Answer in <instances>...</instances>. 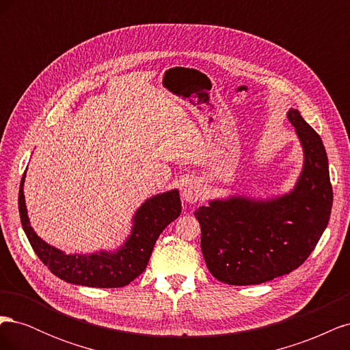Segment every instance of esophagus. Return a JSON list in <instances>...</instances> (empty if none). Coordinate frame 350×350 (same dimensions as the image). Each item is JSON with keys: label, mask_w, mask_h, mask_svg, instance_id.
<instances>
[{"label": "esophagus", "mask_w": 350, "mask_h": 350, "mask_svg": "<svg viewBox=\"0 0 350 350\" xmlns=\"http://www.w3.org/2000/svg\"><path fill=\"white\" fill-rule=\"evenodd\" d=\"M201 197V187L198 181H189L183 191V198L189 204H194Z\"/></svg>", "instance_id": "1"}]
</instances>
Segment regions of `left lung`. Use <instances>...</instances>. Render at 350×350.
I'll return each instance as SVG.
<instances>
[{
    "instance_id": "8db88e82",
    "label": "left lung",
    "mask_w": 350,
    "mask_h": 350,
    "mask_svg": "<svg viewBox=\"0 0 350 350\" xmlns=\"http://www.w3.org/2000/svg\"><path fill=\"white\" fill-rule=\"evenodd\" d=\"M288 118L305 152L295 189L278 200L229 198L198 207L201 252L207 269L226 284H260L302 266L330 219L333 188L327 153L312 126L296 109Z\"/></svg>"
}]
</instances>
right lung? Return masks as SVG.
<instances>
[{"label":"right lung","mask_w":350,"mask_h":350,"mask_svg":"<svg viewBox=\"0 0 350 350\" xmlns=\"http://www.w3.org/2000/svg\"><path fill=\"white\" fill-rule=\"evenodd\" d=\"M20 183L18 211L22 226L39 260L67 283L90 288H122L146 270L154 242L162 230L181 215V198L176 189L159 194L139 208L134 217L133 234L125 245L113 254L99 252L92 256H66L64 252L42 241L29 224L23 183Z\"/></svg>","instance_id":"1"}]
</instances>
